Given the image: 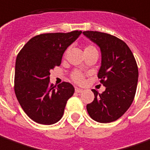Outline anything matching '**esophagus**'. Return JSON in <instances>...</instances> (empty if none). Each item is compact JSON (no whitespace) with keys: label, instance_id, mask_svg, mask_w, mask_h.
<instances>
[{"label":"esophagus","instance_id":"34e87169","mask_svg":"<svg viewBox=\"0 0 150 150\" xmlns=\"http://www.w3.org/2000/svg\"><path fill=\"white\" fill-rule=\"evenodd\" d=\"M75 91H76L77 93H81V92H83V90H82V89L77 88V87H76V88H75Z\"/></svg>","mask_w":150,"mask_h":150}]
</instances>
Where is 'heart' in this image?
<instances>
[{
	"instance_id": "b5f03b06",
	"label": "heart",
	"mask_w": 150,
	"mask_h": 150,
	"mask_svg": "<svg viewBox=\"0 0 150 150\" xmlns=\"http://www.w3.org/2000/svg\"><path fill=\"white\" fill-rule=\"evenodd\" d=\"M91 50H96V47L92 45H86L84 49V52L86 51H91ZM71 77L73 79V81H75L77 84H81L83 82V79H84V76L83 74L80 72V71H74L72 75H71Z\"/></svg>"
}]
</instances>
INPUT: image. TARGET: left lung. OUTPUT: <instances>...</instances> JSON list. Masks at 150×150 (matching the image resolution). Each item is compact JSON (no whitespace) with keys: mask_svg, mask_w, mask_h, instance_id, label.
I'll return each instance as SVG.
<instances>
[{"mask_svg":"<svg viewBox=\"0 0 150 150\" xmlns=\"http://www.w3.org/2000/svg\"><path fill=\"white\" fill-rule=\"evenodd\" d=\"M82 33L100 49L98 77L105 86L102 94L91 90L95 99L86 109L93 120L112 122L122 116L133 102L139 76L136 61L128 45L119 38L94 31Z\"/></svg>","mask_w":150,"mask_h":150,"instance_id":"8db88e82","label":"left lung"}]
</instances>
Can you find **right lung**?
Segmentation results:
<instances>
[{
    "instance_id": "right-lung-1",
    "label": "right lung",
    "mask_w": 150,
    "mask_h": 150,
    "mask_svg": "<svg viewBox=\"0 0 150 150\" xmlns=\"http://www.w3.org/2000/svg\"><path fill=\"white\" fill-rule=\"evenodd\" d=\"M81 31L38 35L26 43L17 55L14 92L19 105L32 120L51 125L61 119L67 101L74 93L69 82L50 83V71L61 64L66 49Z\"/></svg>"
}]
</instances>
